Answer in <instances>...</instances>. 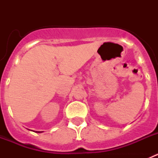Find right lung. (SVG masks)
I'll list each match as a JSON object with an SVG mask.
<instances>
[{
	"mask_svg": "<svg viewBox=\"0 0 158 158\" xmlns=\"http://www.w3.org/2000/svg\"><path fill=\"white\" fill-rule=\"evenodd\" d=\"M36 132H39V133H40V131H36ZM43 132V131H42Z\"/></svg>",
	"mask_w": 158,
	"mask_h": 158,
	"instance_id": "add662e5",
	"label": "right lung"
}]
</instances>
